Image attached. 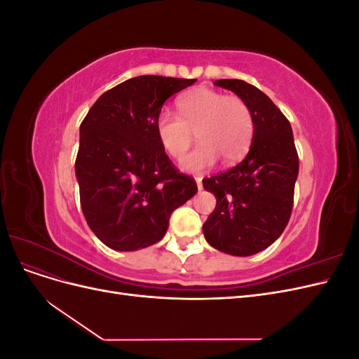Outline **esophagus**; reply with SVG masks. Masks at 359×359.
Wrapping results in <instances>:
<instances>
[{"instance_id": "1", "label": "esophagus", "mask_w": 359, "mask_h": 359, "mask_svg": "<svg viewBox=\"0 0 359 359\" xmlns=\"http://www.w3.org/2000/svg\"><path fill=\"white\" fill-rule=\"evenodd\" d=\"M194 180H196V184H198V189L202 190L203 186H202V177H194Z\"/></svg>"}]
</instances>
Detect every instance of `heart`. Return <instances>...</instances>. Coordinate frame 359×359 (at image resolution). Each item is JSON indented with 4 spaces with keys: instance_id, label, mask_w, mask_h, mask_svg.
<instances>
[{
    "instance_id": "b5f03b06",
    "label": "heart",
    "mask_w": 359,
    "mask_h": 359,
    "mask_svg": "<svg viewBox=\"0 0 359 359\" xmlns=\"http://www.w3.org/2000/svg\"><path fill=\"white\" fill-rule=\"evenodd\" d=\"M180 116L161 111L156 133L161 148L173 158L187 153L196 133L199 145L181 161L187 172H202L222 158L223 165L240 160L255 133L253 114L244 99L211 88H196L177 100Z\"/></svg>"
}]
</instances>
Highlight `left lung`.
Here are the masks:
<instances>
[{
	"label": "left lung",
	"instance_id": "1",
	"mask_svg": "<svg viewBox=\"0 0 359 359\" xmlns=\"http://www.w3.org/2000/svg\"><path fill=\"white\" fill-rule=\"evenodd\" d=\"M214 85L245 100L253 114L255 133L241 163L202 181L217 199L202 229L205 240L219 252L252 256L273 244L287 226L298 153L290 123L266 94L240 79H220Z\"/></svg>",
	"mask_w": 359,
	"mask_h": 359
}]
</instances>
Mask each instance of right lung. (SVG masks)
<instances>
[{
    "label": "right lung",
    "mask_w": 359,
    "mask_h": 359,
    "mask_svg": "<svg viewBox=\"0 0 359 359\" xmlns=\"http://www.w3.org/2000/svg\"><path fill=\"white\" fill-rule=\"evenodd\" d=\"M194 82L137 76L102 94L83 118L74 163L81 206L109 248L158 243L170 214L196 194V181L172 165L156 133L163 103Z\"/></svg>",
    "instance_id": "obj_1"
}]
</instances>
